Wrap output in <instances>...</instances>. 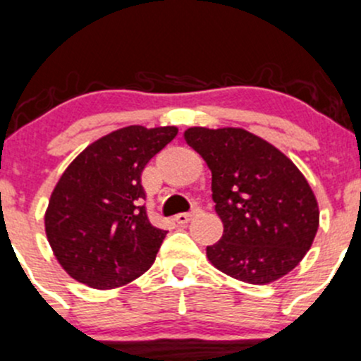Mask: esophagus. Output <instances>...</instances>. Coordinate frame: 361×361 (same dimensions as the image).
<instances>
[{
    "label": "esophagus",
    "instance_id": "obj_1",
    "mask_svg": "<svg viewBox=\"0 0 361 361\" xmlns=\"http://www.w3.org/2000/svg\"><path fill=\"white\" fill-rule=\"evenodd\" d=\"M197 212H199V209H193V211H190V212H181V214H176V218H174V221L180 223V225H187V223L190 221L193 216L197 214Z\"/></svg>",
    "mask_w": 361,
    "mask_h": 361
}]
</instances>
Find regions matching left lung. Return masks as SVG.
<instances>
[{"label": "left lung", "instance_id": "1", "mask_svg": "<svg viewBox=\"0 0 361 361\" xmlns=\"http://www.w3.org/2000/svg\"><path fill=\"white\" fill-rule=\"evenodd\" d=\"M185 140L212 173L223 237L207 259L240 282L264 286L294 270L320 221L314 193L294 162L240 128H188Z\"/></svg>", "mask_w": 361, "mask_h": 361}]
</instances>
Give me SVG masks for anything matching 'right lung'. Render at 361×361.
<instances>
[{"label": "right lung", "instance_id": "right-lung-1", "mask_svg": "<svg viewBox=\"0 0 361 361\" xmlns=\"http://www.w3.org/2000/svg\"><path fill=\"white\" fill-rule=\"evenodd\" d=\"M178 128L128 126L86 147L53 188L44 230L60 267L93 289L123 287L154 264L168 231L149 221L142 173Z\"/></svg>", "mask_w": 361, "mask_h": 361}]
</instances>
